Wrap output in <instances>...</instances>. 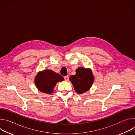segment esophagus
<instances>
[{
	"instance_id": "1",
	"label": "esophagus",
	"mask_w": 135,
	"mask_h": 135,
	"mask_svg": "<svg viewBox=\"0 0 135 135\" xmlns=\"http://www.w3.org/2000/svg\"><path fill=\"white\" fill-rule=\"evenodd\" d=\"M64 79H65V80L66 81H68V80H69V77H68V76H65V77H64Z\"/></svg>"
}]
</instances>
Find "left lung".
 Returning <instances> with one entry per match:
<instances>
[{
    "label": "left lung",
    "instance_id": "1",
    "mask_svg": "<svg viewBox=\"0 0 135 135\" xmlns=\"http://www.w3.org/2000/svg\"><path fill=\"white\" fill-rule=\"evenodd\" d=\"M94 80V76L90 68L79 67L76 70V74L69 77L75 91L79 94H82L89 91Z\"/></svg>",
    "mask_w": 135,
    "mask_h": 135
}]
</instances>
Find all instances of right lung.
<instances>
[{
  "instance_id": "add662e5",
  "label": "right lung",
  "mask_w": 135,
  "mask_h": 135,
  "mask_svg": "<svg viewBox=\"0 0 135 135\" xmlns=\"http://www.w3.org/2000/svg\"><path fill=\"white\" fill-rule=\"evenodd\" d=\"M64 80V77L51 69L38 72L35 78V84L40 91L48 94L53 93L56 83Z\"/></svg>"
}]
</instances>
